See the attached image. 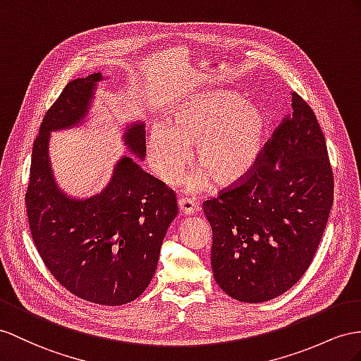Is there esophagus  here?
Returning a JSON list of instances; mask_svg holds the SVG:
<instances>
[{
	"label": "esophagus",
	"instance_id": "34e87169",
	"mask_svg": "<svg viewBox=\"0 0 361 361\" xmlns=\"http://www.w3.org/2000/svg\"><path fill=\"white\" fill-rule=\"evenodd\" d=\"M178 207H180L181 214H184V215H193L197 212V209H198V204L192 198L180 197L178 198Z\"/></svg>",
	"mask_w": 361,
	"mask_h": 361
}]
</instances>
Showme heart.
Here are the masks:
<instances>
[{
	"instance_id": "1",
	"label": "heart",
	"mask_w": 361,
	"mask_h": 361,
	"mask_svg": "<svg viewBox=\"0 0 361 361\" xmlns=\"http://www.w3.org/2000/svg\"><path fill=\"white\" fill-rule=\"evenodd\" d=\"M265 122L259 109L243 104L233 92L216 91L181 105L173 123H159L149 138L152 169L168 184L177 183L197 143L200 171L188 178L189 189L202 188L209 177L228 186L252 171L261 152Z\"/></svg>"
}]
</instances>
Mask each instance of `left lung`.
Wrapping results in <instances>:
<instances>
[{"instance_id": "left-lung-1", "label": "left lung", "mask_w": 361, "mask_h": 361, "mask_svg": "<svg viewBox=\"0 0 361 361\" xmlns=\"http://www.w3.org/2000/svg\"><path fill=\"white\" fill-rule=\"evenodd\" d=\"M244 178L209 197L212 270L230 298L271 300L290 290L316 255L334 198L326 142L311 106L293 92Z\"/></svg>"}]
</instances>
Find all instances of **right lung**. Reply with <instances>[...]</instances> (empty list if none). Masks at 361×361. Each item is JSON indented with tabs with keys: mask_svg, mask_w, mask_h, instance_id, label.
I'll use <instances>...</instances> for the list:
<instances>
[{
	"mask_svg": "<svg viewBox=\"0 0 361 361\" xmlns=\"http://www.w3.org/2000/svg\"><path fill=\"white\" fill-rule=\"evenodd\" d=\"M100 73L71 80L45 113L32 151L25 192L27 219L41 259L62 286L78 298L117 307L133 302L159 262L160 247L178 214L175 192L125 157L99 195L76 201L54 184L49 163L50 131L85 116ZM126 145L145 157L143 125L126 133Z\"/></svg>",
	"mask_w": 361,
	"mask_h": 361,
	"instance_id": "obj_1",
	"label": "right lung"
}]
</instances>
